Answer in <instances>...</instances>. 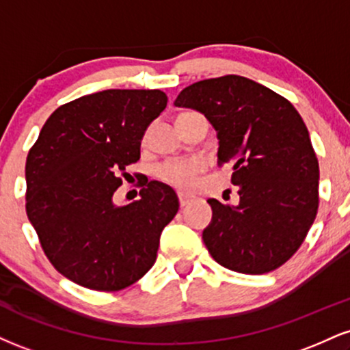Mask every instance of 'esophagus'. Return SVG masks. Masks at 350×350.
Instances as JSON below:
<instances>
[{
    "label": "esophagus",
    "mask_w": 350,
    "mask_h": 350,
    "mask_svg": "<svg viewBox=\"0 0 350 350\" xmlns=\"http://www.w3.org/2000/svg\"><path fill=\"white\" fill-rule=\"evenodd\" d=\"M178 197H179V204H180V207H186V205L189 204V202H191V197L189 196H186V193H178Z\"/></svg>",
    "instance_id": "esophagus-1"
}]
</instances>
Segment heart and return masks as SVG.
Listing matches in <instances>:
<instances>
[{"instance_id":"1","label":"heart","mask_w":350,"mask_h":350,"mask_svg":"<svg viewBox=\"0 0 350 350\" xmlns=\"http://www.w3.org/2000/svg\"><path fill=\"white\" fill-rule=\"evenodd\" d=\"M204 167L205 163L200 158L170 159V161L159 164L157 176L167 186L179 189V191H189V189L193 187L197 174Z\"/></svg>"}]
</instances>
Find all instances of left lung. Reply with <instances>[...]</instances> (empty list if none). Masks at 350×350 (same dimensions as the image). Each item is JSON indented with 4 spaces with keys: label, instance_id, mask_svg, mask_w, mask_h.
Masks as SVG:
<instances>
[{
    "label": "left lung",
    "instance_id": "obj_1",
    "mask_svg": "<svg viewBox=\"0 0 350 350\" xmlns=\"http://www.w3.org/2000/svg\"><path fill=\"white\" fill-rule=\"evenodd\" d=\"M174 106L196 109L217 130L218 166L230 164L239 204L208 199L202 233L212 258L230 271L271 272L295 254L317 218L318 158L297 109L238 75L193 83Z\"/></svg>",
    "mask_w": 350,
    "mask_h": 350
}]
</instances>
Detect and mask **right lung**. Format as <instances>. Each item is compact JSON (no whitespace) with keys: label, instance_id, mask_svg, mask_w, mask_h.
I'll return each instance as SVG.
<instances>
[{"label":"right lung","instance_id":"1","mask_svg":"<svg viewBox=\"0 0 350 350\" xmlns=\"http://www.w3.org/2000/svg\"><path fill=\"white\" fill-rule=\"evenodd\" d=\"M159 90H106L63 104L49 117L26 161V212L62 275L117 292L157 260L159 237L179 210L176 192L146 180L140 200L116 205L125 166L164 111Z\"/></svg>","mask_w":350,"mask_h":350}]
</instances>
